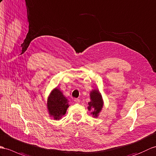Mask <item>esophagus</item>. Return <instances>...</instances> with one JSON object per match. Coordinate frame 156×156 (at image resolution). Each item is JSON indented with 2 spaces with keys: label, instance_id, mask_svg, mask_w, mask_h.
I'll list each match as a JSON object with an SVG mask.
<instances>
[{
  "label": "esophagus",
  "instance_id": "34e87169",
  "mask_svg": "<svg viewBox=\"0 0 156 156\" xmlns=\"http://www.w3.org/2000/svg\"><path fill=\"white\" fill-rule=\"evenodd\" d=\"M80 102V101L79 99H78V98L74 99V102H75L76 104H79Z\"/></svg>",
  "mask_w": 156,
  "mask_h": 156
}]
</instances>
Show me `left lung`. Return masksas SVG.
Listing matches in <instances>:
<instances>
[{
    "mask_svg": "<svg viewBox=\"0 0 156 156\" xmlns=\"http://www.w3.org/2000/svg\"><path fill=\"white\" fill-rule=\"evenodd\" d=\"M90 99L91 101L88 102L89 106L88 107L89 110L92 109L94 111L92 112L93 116L97 118L100 112L103 107V100L102 95L98 90H94L90 92Z\"/></svg>",
    "mask_w": 156,
    "mask_h": 156,
    "instance_id": "left-lung-1",
    "label": "left lung"
}]
</instances>
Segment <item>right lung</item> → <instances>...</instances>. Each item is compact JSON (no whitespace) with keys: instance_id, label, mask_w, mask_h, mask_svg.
Masks as SVG:
<instances>
[{"instance_id":"obj_1","label":"right lung","mask_w":156,"mask_h":156,"mask_svg":"<svg viewBox=\"0 0 156 156\" xmlns=\"http://www.w3.org/2000/svg\"><path fill=\"white\" fill-rule=\"evenodd\" d=\"M47 107L50 116L54 119H59L66 114L69 107L68 101L59 89L53 90L47 101Z\"/></svg>"}]
</instances>
